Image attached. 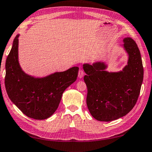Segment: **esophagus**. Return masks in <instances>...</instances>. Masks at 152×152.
Instances as JSON below:
<instances>
[{
    "mask_svg": "<svg viewBox=\"0 0 152 152\" xmlns=\"http://www.w3.org/2000/svg\"><path fill=\"white\" fill-rule=\"evenodd\" d=\"M84 75H85L84 71L80 69L79 70V72H78V77H79V78H82V77L84 76Z\"/></svg>",
    "mask_w": 152,
    "mask_h": 152,
    "instance_id": "esophagus-1",
    "label": "esophagus"
}]
</instances>
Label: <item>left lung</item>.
Masks as SVG:
<instances>
[{
  "instance_id": "1",
  "label": "left lung",
  "mask_w": 152,
  "mask_h": 152,
  "mask_svg": "<svg viewBox=\"0 0 152 152\" xmlns=\"http://www.w3.org/2000/svg\"><path fill=\"white\" fill-rule=\"evenodd\" d=\"M129 56L128 65L121 72L104 71V63L83 65L87 75V105L94 118L109 122L125 116L138 101L141 89L144 68L141 54L136 43L131 38L123 39Z\"/></svg>"
}]
</instances>
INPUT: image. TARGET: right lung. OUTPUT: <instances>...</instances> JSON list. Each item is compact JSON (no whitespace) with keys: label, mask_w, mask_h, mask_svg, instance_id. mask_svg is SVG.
<instances>
[{"label":"right lung","mask_w":152,"mask_h":152,"mask_svg":"<svg viewBox=\"0 0 152 152\" xmlns=\"http://www.w3.org/2000/svg\"><path fill=\"white\" fill-rule=\"evenodd\" d=\"M18 36L14 38L6 61V90L10 99L26 116L46 119L57 110L64 91L76 81L79 67H73L41 79L26 75L18 60Z\"/></svg>","instance_id":"right-lung-1"}]
</instances>
